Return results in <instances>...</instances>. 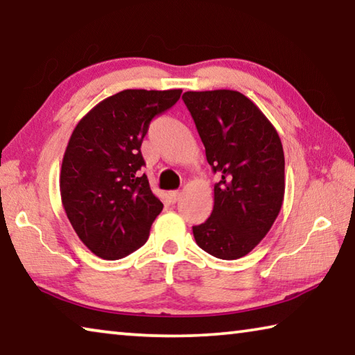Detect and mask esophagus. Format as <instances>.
<instances>
[{"label": "esophagus", "mask_w": 355, "mask_h": 355, "mask_svg": "<svg viewBox=\"0 0 355 355\" xmlns=\"http://www.w3.org/2000/svg\"><path fill=\"white\" fill-rule=\"evenodd\" d=\"M180 197H182V194H180L178 191H171V192H169V199H171V202H172V203L178 202V200H180Z\"/></svg>", "instance_id": "obj_1"}]
</instances>
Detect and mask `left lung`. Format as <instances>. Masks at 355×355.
I'll return each instance as SVG.
<instances>
[{"label":"left lung","mask_w":355,"mask_h":355,"mask_svg":"<svg viewBox=\"0 0 355 355\" xmlns=\"http://www.w3.org/2000/svg\"><path fill=\"white\" fill-rule=\"evenodd\" d=\"M205 146L214 184L211 216L192 227L196 243L220 260L248 255L271 230L285 194V156L277 131L236 91L184 92Z\"/></svg>","instance_id":"left-lung-1"}]
</instances>
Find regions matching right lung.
I'll list each match as a JSON object with an SVG mask.
<instances>
[{
	"label": "right lung",
	"mask_w": 355,
	"mask_h": 355,
	"mask_svg": "<svg viewBox=\"0 0 355 355\" xmlns=\"http://www.w3.org/2000/svg\"><path fill=\"white\" fill-rule=\"evenodd\" d=\"M180 95L182 89H127L92 107L70 136L59 178L62 205L76 235L103 260L146 244L163 209L141 173V146L150 122Z\"/></svg>",
	"instance_id": "right-lung-1"
}]
</instances>
